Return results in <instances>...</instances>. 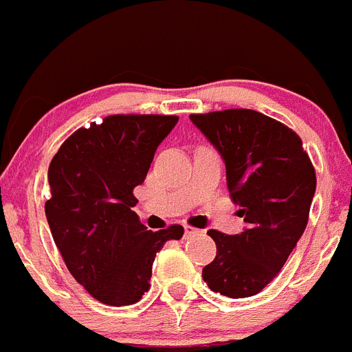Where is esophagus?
<instances>
[{
  "mask_svg": "<svg viewBox=\"0 0 352 352\" xmlns=\"http://www.w3.org/2000/svg\"><path fill=\"white\" fill-rule=\"evenodd\" d=\"M198 229L197 228H191V226H184V238H191V236L198 234Z\"/></svg>",
  "mask_w": 352,
  "mask_h": 352,
  "instance_id": "1",
  "label": "esophagus"
}]
</instances>
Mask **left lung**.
Wrapping results in <instances>:
<instances>
[{"instance_id": "left-lung-1", "label": "left lung", "mask_w": 352, "mask_h": 352, "mask_svg": "<svg viewBox=\"0 0 352 352\" xmlns=\"http://www.w3.org/2000/svg\"><path fill=\"white\" fill-rule=\"evenodd\" d=\"M226 164L232 201L248 229L207 232L217 246L201 277L228 298L258 294L286 263L308 224L316 176L291 128L253 109L190 114Z\"/></svg>"}]
</instances>
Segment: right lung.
Segmentation results:
<instances>
[{
    "label": "right lung",
    "instance_id": "1",
    "mask_svg": "<svg viewBox=\"0 0 352 352\" xmlns=\"http://www.w3.org/2000/svg\"><path fill=\"white\" fill-rule=\"evenodd\" d=\"M177 116L113 114L66 138L47 171V224L80 286L111 306L133 305L148 291L155 253L183 226L147 231L133 190L144 183L159 144Z\"/></svg>",
    "mask_w": 352,
    "mask_h": 352
}]
</instances>
